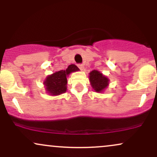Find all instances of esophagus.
Listing matches in <instances>:
<instances>
[{"label": "esophagus", "instance_id": "34e87169", "mask_svg": "<svg viewBox=\"0 0 157 157\" xmlns=\"http://www.w3.org/2000/svg\"><path fill=\"white\" fill-rule=\"evenodd\" d=\"M78 67L81 70V71H83V70H84V66L82 64H79Z\"/></svg>", "mask_w": 157, "mask_h": 157}]
</instances>
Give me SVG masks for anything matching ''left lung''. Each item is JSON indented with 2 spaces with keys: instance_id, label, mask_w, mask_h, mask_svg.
<instances>
[{
  "instance_id": "left-lung-1",
  "label": "left lung",
  "mask_w": 157,
  "mask_h": 157,
  "mask_svg": "<svg viewBox=\"0 0 157 157\" xmlns=\"http://www.w3.org/2000/svg\"><path fill=\"white\" fill-rule=\"evenodd\" d=\"M89 81L91 87L97 93L103 92L109 85V79L97 70L89 73Z\"/></svg>"
}]
</instances>
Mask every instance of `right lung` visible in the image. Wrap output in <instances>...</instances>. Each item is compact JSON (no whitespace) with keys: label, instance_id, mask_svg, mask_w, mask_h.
Segmentation results:
<instances>
[{"label":"right lung","instance_id":"add662e5","mask_svg":"<svg viewBox=\"0 0 157 157\" xmlns=\"http://www.w3.org/2000/svg\"><path fill=\"white\" fill-rule=\"evenodd\" d=\"M79 68L75 64H71L66 70H60L48 75L44 80V85L46 93L51 96H57L67 90V77L71 73L78 71Z\"/></svg>","mask_w":157,"mask_h":157}]
</instances>
